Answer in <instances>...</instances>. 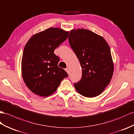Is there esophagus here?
<instances>
[{
    "instance_id": "obj_1",
    "label": "esophagus",
    "mask_w": 134,
    "mask_h": 134,
    "mask_svg": "<svg viewBox=\"0 0 134 134\" xmlns=\"http://www.w3.org/2000/svg\"><path fill=\"white\" fill-rule=\"evenodd\" d=\"M65 70L66 71V72H67L68 73H69V68H66V69H65Z\"/></svg>"
}]
</instances>
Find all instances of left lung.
<instances>
[{
    "mask_svg": "<svg viewBox=\"0 0 134 134\" xmlns=\"http://www.w3.org/2000/svg\"><path fill=\"white\" fill-rule=\"evenodd\" d=\"M69 42L82 68L81 80L74 86L83 96L102 93L112 79L114 64L109 46L100 35L87 29L70 31Z\"/></svg>",
    "mask_w": 134,
    "mask_h": 134,
    "instance_id": "8db88e82",
    "label": "left lung"
}]
</instances>
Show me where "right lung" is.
Listing matches in <instances>:
<instances>
[{
    "mask_svg": "<svg viewBox=\"0 0 134 134\" xmlns=\"http://www.w3.org/2000/svg\"><path fill=\"white\" fill-rule=\"evenodd\" d=\"M69 32L49 28L34 35L26 43L22 59L23 79L30 90L46 97L57 90L61 81L68 76L58 66L59 58L54 50L66 40Z\"/></svg>",
    "mask_w": 134,
    "mask_h": 134,
    "instance_id": "obj_1",
    "label": "right lung"
}]
</instances>
